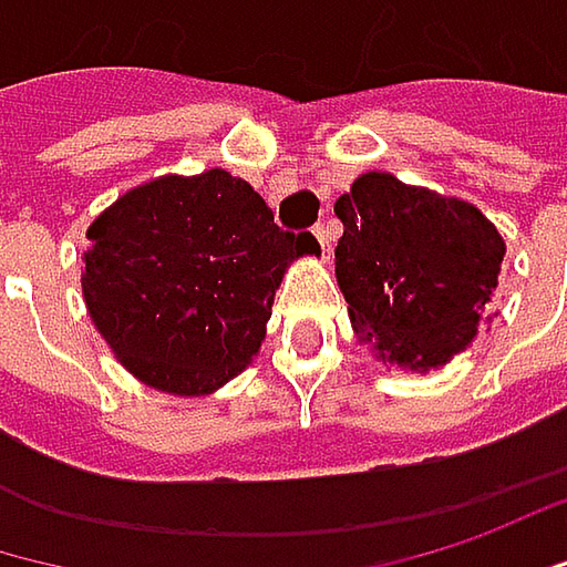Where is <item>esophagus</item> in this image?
<instances>
[{
	"mask_svg": "<svg viewBox=\"0 0 567 567\" xmlns=\"http://www.w3.org/2000/svg\"><path fill=\"white\" fill-rule=\"evenodd\" d=\"M315 240L320 244V252H323V259L330 256V227H323V224H317L315 227Z\"/></svg>",
	"mask_w": 567,
	"mask_h": 567,
	"instance_id": "obj_1",
	"label": "esophagus"
}]
</instances>
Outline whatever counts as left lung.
<instances>
[{"label": "left lung", "instance_id": "8db88e82", "mask_svg": "<svg viewBox=\"0 0 567 567\" xmlns=\"http://www.w3.org/2000/svg\"><path fill=\"white\" fill-rule=\"evenodd\" d=\"M337 282L352 333L379 362L433 372L472 347L507 244L487 217L391 173H362L333 205Z\"/></svg>", "mask_w": 567, "mask_h": 567}]
</instances>
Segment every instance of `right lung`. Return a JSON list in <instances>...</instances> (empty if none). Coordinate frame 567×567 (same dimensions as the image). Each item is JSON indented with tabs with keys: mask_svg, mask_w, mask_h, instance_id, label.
Here are the masks:
<instances>
[{
	"mask_svg": "<svg viewBox=\"0 0 567 567\" xmlns=\"http://www.w3.org/2000/svg\"><path fill=\"white\" fill-rule=\"evenodd\" d=\"M85 237L95 330L137 382L176 398L212 394L250 365L288 266L320 252L227 169L134 185Z\"/></svg>",
	"mask_w": 567,
	"mask_h": 567,
	"instance_id": "right-lung-1",
	"label": "right lung"
}]
</instances>
